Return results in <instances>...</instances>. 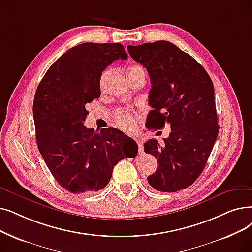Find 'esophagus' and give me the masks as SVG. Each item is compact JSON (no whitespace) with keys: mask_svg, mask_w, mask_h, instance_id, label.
I'll use <instances>...</instances> for the list:
<instances>
[{"mask_svg":"<svg viewBox=\"0 0 252 252\" xmlns=\"http://www.w3.org/2000/svg\"><path fill=\"white\" fill-rule=\"evenodd\" d=\"M136 142H137V144H138V147H139V152H143V141H142L141 139H136Z\"/></svg>","mask_w":252,"mask_h":252,"instance_id":"34e87169","label":"esophagus"}]
</instances>
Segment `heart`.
Instances as JSON below:
<instances>
[{
  "label": "heart",
  "instance_id": "b5f03b06",
  "mask_svg": "<svg viewBox=\"0 0 252 252\" xmlns=\"http://www.w3.org/2000/svg\"><path fill=\"white\" fill-rule=\"evenodd\" d=\"M127 73H140L143 74L145 76V71L143 67H141L139 64H134L130 67L127 71ZM115 122L119 126L120 128H123L124 130H126V132H129V130H133L136 126V120L134 116L126 112V111H120L115 115Z\"/></svg>",
  "mask_w": 252,
  "mask_h": 252
}]
</instances>
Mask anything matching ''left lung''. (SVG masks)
Listing matches in <instances>:
<instances>
[{
  "mask_svg": "<svg viewBox=\"0 0 252 252\" xmlns=\"http://www.w3.org/2000/svg\"><path fill=\"white\" fill-rule=\"evenodd\" d=\"M127 50L150 77L153 109L146 126H171L163 145L155 139L145 142L144 151L158 162L148 183L163 192L187 189L203 172L220 130L212 80L198 62L171 42L128 45Z\"/></svg>",
  "mask_w": 252,
  "mask_h": 252,
  "instance_id": "obj_1",
  "label": "left lung"
}]
</instances>
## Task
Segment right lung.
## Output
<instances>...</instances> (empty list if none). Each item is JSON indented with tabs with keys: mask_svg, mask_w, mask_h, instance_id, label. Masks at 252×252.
Returning a JSON list of instances; mask_svg holds the SVG:
<instances>
[{
	"mask_svg": "<svg viewBox=\"0 0 252 252\" xmlns=\"http://www.w3.org/2000/svg\"><path fill=\"white\" fill-rule=\"evenodd\" d=\"M118 59H127L120 43H82L54 62L38 85L32 105L38 148L69 192L103 189L116 163L137 156V143L122 130L83 126L86 104L101 95L102 72Z\"/></svg>",
	"mask_w": 252,
	"mask_h": 252,
	"instance_id": "obj_1",
	"label": "right lung"
}]
</instances>
